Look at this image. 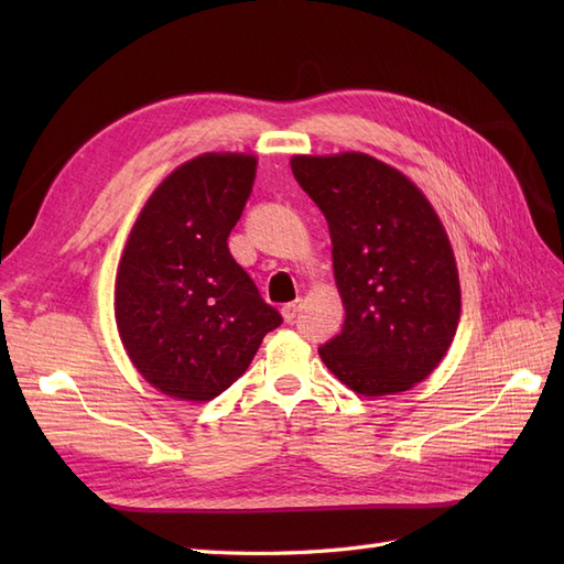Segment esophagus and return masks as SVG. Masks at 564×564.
<instances>
[{
	"mask_svg": "<svg viewBox=\"0 0 564 564\" xmlns=\"http://www.w3.org/2000/svg\"><path fill=\"white\" fill-rule=\"evenodd\" d=\"M299 311H301V301L284 303V308H282V317H284L286 322H294V319H296V315H299Z\"/></svg>",
	"mask_w": 564,
	"mask_h": 564,
	"instance_id": "34e87169",
	"label": "esophagus"
}]
</instances>
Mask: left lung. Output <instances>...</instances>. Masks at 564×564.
<instances>
[{"label": "left lung", "instance_id": "1", "mask_svg": "<svg viewBox=\"0 0 564 564\" xmlns=\"http://www.w3.org/2000/svg\"><path fill=\"white\" fill-rule=\"evenodd\" d=\"M292 172L329 224L346 308L322 362L367 398L412 388L440 365L460 313L454 253L431 202L362 152L296 155Z\"/></svg>", "mask_w": 564, "mask_h": 564}]
</instances>
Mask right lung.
<instances>
[{"instance_id": "1", "label": "right lung", "mask_w": 564, "mask_h": 564, "mask_svg": "<svg viewBox=\"0 0 564 564\" xmlns=\"http://www.w3.org/2000/svg\"><path fill=\"white\" fill-rule=\"evenodd\" d=\"M253 178L251 155L185 162L152 193L119 261V336L143 379L172 398L220 395L282 324L228 249Z\"/></svg>"}]
</instances>
